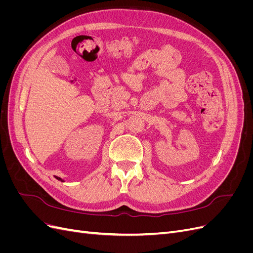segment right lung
I'll return each mask as SVG.
<instances>
[{"mask_svg":"<svg viewBox=\"0 0 253 253\" xmlns=\"http://www.w3.org/2000/svg\"><path fill=\"white\" fill-rule=\"evenodd\" d=\"M56 178H57V179H59V180H61V181H63V180H62V179H61L60 177H58V176H56Z\"/></svg>","mask_w":253,"mask_h":253,"instance_id":"obj_1","label":"right lung"}]
</instances>
